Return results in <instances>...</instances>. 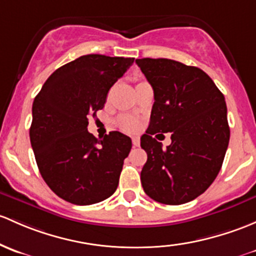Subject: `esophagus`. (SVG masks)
Here are the masks:
<instances>
[{"instance_id": "esophagus-1", "label": "esophagus", "mask_w": 256, "mask_h": 256, "mask_svg": "<svg viewBox=\"0 0 256 256\" xmlns=\"http://www.w3.org/2000/svg\"><path fill=\"white\" fill-rule=\"evenodd\" d=\"M132 144L135 147L140 146V138H138V137H132Z\"/></svg>"}]
</instances>
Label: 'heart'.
I'll use <instances>...</instances> for the list:
<instances>
[{
	"instance_id": "obj_1",
	"label": "heart",
	"mask_w": 256,
	"mask_h": 256,
	"mask_svg": "<svg viewBox=\"0 0 256 256\" xmlns=\"http://www.w3.org/2000/svg\"><path fill=\"white\" fill-rule=\"evenodd\" d=\"M120 125L121 128L124 131H126V132H134V131H136L138 128V121L134 119V118L125 116L120 120Z\"/></svg>"
}]
</instances>
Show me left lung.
<instances>
[{
    "instance_id": "left-lung-1",
    "label": "left lung",
    "mask_w": 256,
    "mask_h": 256,
    "mask_svg": "<svg viewBox=\"0 0 256 256\" xmlns=\"http://www.w3.org/2000/svg\"><path fill=\"white\" fill-rule=\"evenodd\" d=\"M154 92V103L141 147L147 162L141 172L144 192L160 204L189 202L214 182L230 142L223 94L202 70L169 60L137 58ZM172 132L163 149L153 134Z\"/></svg>"
}]
</instances>
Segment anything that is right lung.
Here are the masks:
<instances>
[{"label":"right lung","mask_w":256,"mask_h":256,"mask_svg":"<svg viewBox=\"0 0 256 256\" xmlns=\"http://www.w3.org/2000/svg\"><path fill=\"white\" fill-rule=\"evenodd\" d=\"M134 60L80 56L56 70L34 99L32 148L42 179L64 201L92 205L116 190L131 138L119 131L96 138L87 130L88 116L103 109Z\"/></svg>","instance_id":"add662e5"}]
</instances>
